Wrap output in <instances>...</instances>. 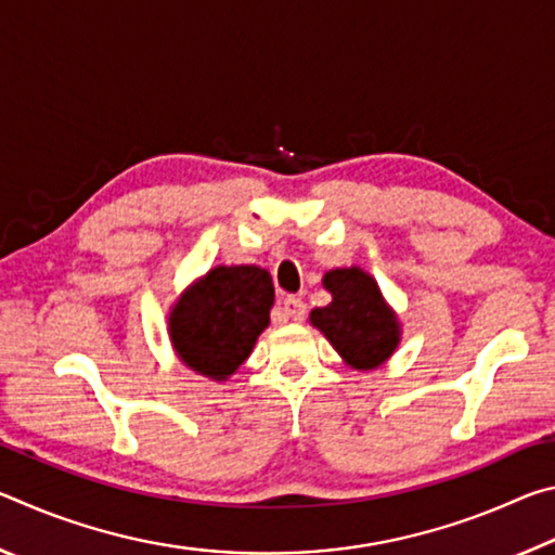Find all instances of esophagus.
Returning <instances> with one entry per match:
<instances>
[{"instance_id": "obj_1", "label": "esophagus", "mask_w": 555, "mask_h": 555, "mask_svg": "<svg viewBox=\"0 0 555 555\" xmlns=\"http://www.w3.org/2000/svg\"><path fill=\"white\" fill-rule=\"evenodd\" d=\"M284 313L291 318V321H304L306 318V304L298 296H286L284 298Z\"/></svg>"}]
</instances>
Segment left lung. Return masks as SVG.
Returning a JSON list of instances; mask_svg holds the SVG:
<instances>
[{
	"mask_svg": "<svg viewBox=\"0 0 555 555\" xmlns=\"http://www.w3.org/2000/svg\"><path fill=\"white\" fill-rule=\"evenodd\" d=\"M323 286L333 300L313 308L308 321L327 337L347 367H382L401 343V323L377 279L360 267H340L325 271Z\"/></svg>",
	"mask_w": 555,
	"mask_h": 555,
	"instance_id": "left-lung-1",
	"label": "left lung"
}]
</instances>
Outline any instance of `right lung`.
<instances>
[{
    "instance_id": "add662e5",
    "label": "right lung",
    "mask_w": 555,
    "mask_h": 555,
    "mask_svg": "<svg viewBox=\"0 0 555 555\" xmlns=\"http://www.w3.org/2000/svg\"><path fill=\"white\" fill-rule=\"evenodd\" d=\"M274 284L257 264L212 267L168 311V340L188 370L228 382L269 327Z\"/></svg>"
}]
</instances>
